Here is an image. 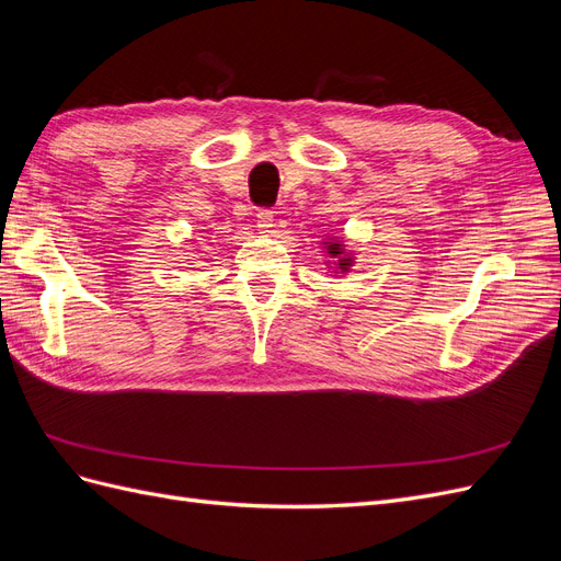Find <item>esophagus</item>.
I'll return each instance as SVG.
<instances>
[{
	"label": "esophagus",
	"mask_w": 561,
	"mask_h": 561,
	"mask_svg": "<svg viewBox=\"0 0 561 561\" xmlns=\"http://www.w3.org/2000/svg\"><path fill=\"white\" fill-rule=\"evenodd\" d=\"M254 217H257V229L262 233H268L271 227H274V210H271V208H260Z\"/></svg>",
	"instance_id": "esophagus-1"
}]
</instances>
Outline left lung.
<instances>
[{
    "mask_svg": "<svg viewBox=\"0 0 561 561\" xmlns=\"http://www.w3.org/2000/svg\"><path fill=\"white\" fill-rule=\"evenodd\" d=\"M328 252L332 254V257H342V248H339V243L330 245V248H328ZM348 266H351V260H348V257H342V260H339V268H342V271H348Z\"/></svg>",
    "mask_w": 561,
    "mask_h": 561,
    "instance_id": "left-lung-1",
    "label": "left lung"
}]
</instances>
